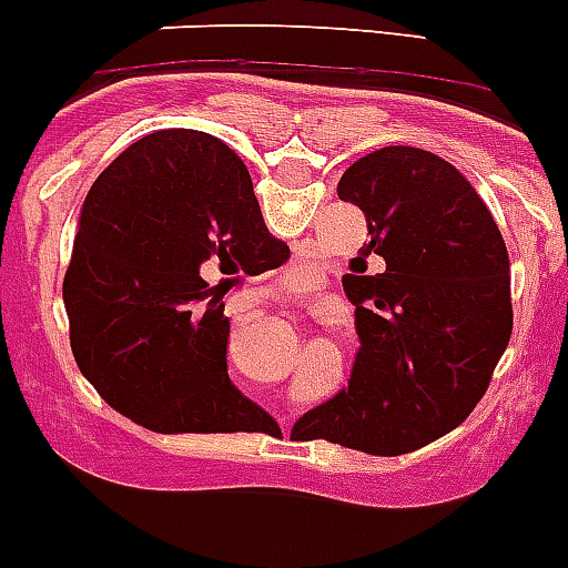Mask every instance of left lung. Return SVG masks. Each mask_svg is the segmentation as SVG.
<instances>
[{"mask_svg": "<svg viewBox=\"0 0 568 568\" xmlns=\"http://www.w3.org/2000/svg\"><path fill=\"white\" fill-rule=\"evenodd\" d=\"M336 192L371 234L342 277L359 351L347 387L291 438L402 456L458 427L487 393L513 334L509 254L473 183L433 152H371ZM371 253L379 275L364 274Z\"/></svg>", "mask_w": 568, "mask_h": 568, "instance_id": "left-lung-1", "label": "left lung"}]
</instances>
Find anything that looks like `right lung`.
I'll return each mask as SVG.
<instances>
[{
	"mask_svg": "<svg viewBox=\"0 0 568 568\" xmlns=\"http://www.w3.org/2000/svg\"><path fill=\"white\" fill-rule=\"evenodd\" d=\"M288 254L265 226L246 163L223 141L197 130L141 138L81 209L64 274L79 371L146 430L277 427L229 379V316L217 300Z\"/></svg>",
	"mask_w": 568,
	"mask_h": 568,
	"instance_id": "obj_1",
	"label": "right lung"
}]
</instances>
